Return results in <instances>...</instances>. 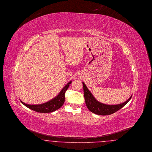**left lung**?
<instances>
[{
  "instance_id": "left-lung-1",
  "label": "left lung",
  "mask_w": 152,
  "mask_h": 152,
  "mask_svg": "<svg viewBox=\"0 0 152 152\" xmlns=\"http://www.w3.org/2000/svg\"><path fill=\"white\" fill-rule=\"evenodd\" d=\"M84 95L86 104L89 111L99 115H108L112 114L124 107L132 98V96L123 103L116 105H108L98 102L91 93L86 84L83 82Z\"/></svg>"
}]
</instances>
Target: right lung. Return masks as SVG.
<instances>
[{"mask_svg": "<svg viewBox=\"0 0 152 152\" xmlns=\"http://www.w3.org/2000/svg\"><path fill=\"white\" fill-rule=\"evenodd\" d=\"M72 83V81H69L60 91L57 96H56L54 98L46 102L43 104H27L20 100L21 103L28 107V108L35 111L38 113H52L54 111L59 109L61 107L65 102V93L66 91L69 87V84Z\"/></svg>", "mask_w": 152, "mask_h": 152, "instance_id": "1", "label": "right lung"}]
</instances>
